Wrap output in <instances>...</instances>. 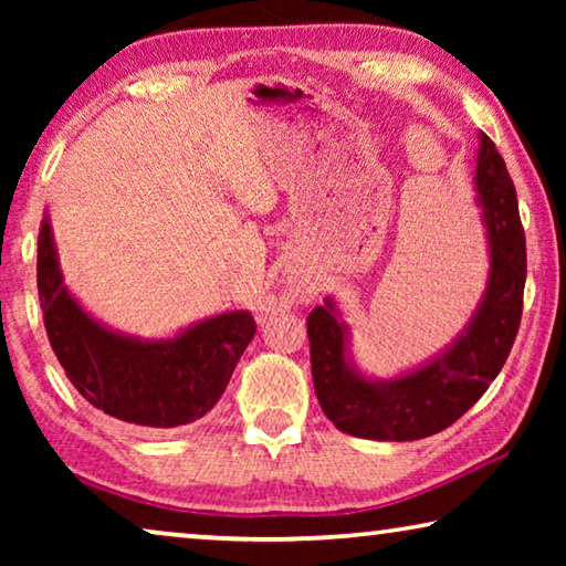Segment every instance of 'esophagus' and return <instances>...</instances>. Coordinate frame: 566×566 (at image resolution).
<instances>
[{"mask_svg":"<svg viewBox=\"0 0 566 566\" xmlns=\"http://www.w3.org/2000/svg\"><path fill=\"white\" fill-rule=\"evenodd\" d=\"M292 296H294V302H310L314 296V286L310 282H296L292 290ZM280 306H282V302L276 300V296H264L260 306H256V317L260 319L272 317V314L280 312Z\"/></svg>","mask_w":566,"mask_h":566,"instance_id":"34e87169","label":"esophagus"}]
</instances>
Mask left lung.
I'll list each match as a JSON object with an SVG mask.
<instances>
[{
	"label": "left lung",
	"mask_w": 566,
	"mask_h": 566,
	"mask_svg": "<svg viewBox=\"0 0 566 566\" xmlns=\"http://www.w3.org/2000/svg\"><path fill=\"white\" fill-rule=\"evenodd\" d=\"M474 187L490 272L472 319L442 352L397 377H369L352 357V327L332 296L306 319L314 391L339 432L375 442L432 437L472 409L502 371L522 319L526 247L512 177L484 132Z\"/></svg>",
	"instance_id": "8db88e82"
}]
</instances>
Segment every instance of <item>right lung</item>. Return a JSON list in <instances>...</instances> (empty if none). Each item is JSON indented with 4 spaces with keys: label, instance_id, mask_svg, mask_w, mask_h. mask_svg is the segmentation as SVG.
Instances as JSON below:
<instances>
[{
    "label": "right lung",
    "instance_id": "obj_1",
    "mask_svg": "<svg viewBox=\"0 0 566 566\" xmlns=\"http://www.w3.org/2000/svg\"><path fill=\"white\" fill-rule=\"evenodd\" d=\"M36 286L46 337L76 391L104 415L137 427L169 429L202 419L224 395L239 357L256 334L247 310L212 314L161 339L112 329L64 284L46 212Z\"/></svg>",
    "mask_w": 566,
    "mask_h": 566
}]
</instances>
